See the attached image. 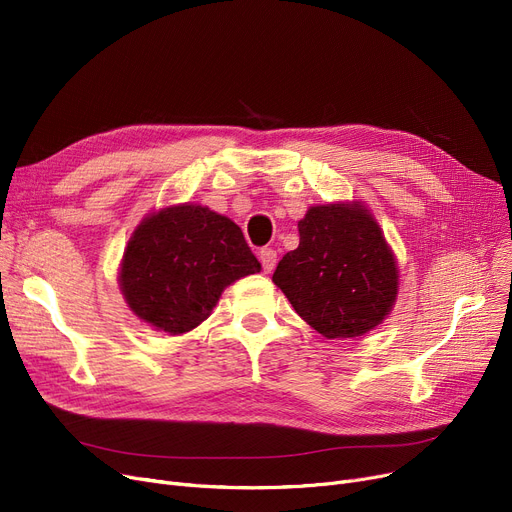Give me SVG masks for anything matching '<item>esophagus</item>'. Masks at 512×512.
<instances>
[{
	"label": "esophagus",
	"instance_id": "1",
	"mask_svg": "<svg viewBox=\"0 0 512 512\" xmlns=\"http://www.w3.org/2000/svg\"><path fill=\"white\" fill-rule=\"evenodd\" d=\"M259 259H261V267L265 274H270L274 267H276V261H278V253L274 249H261L259 251Z\"/></svg>",
	"mask_w": 512,
	"mask_h": 512
}]
</instances>
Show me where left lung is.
<instances>
[{"label": "left lung", "mask_w": 512, "mask_h": 512, "mask_svg": "<svg viewBox=\"0 0 512 512\" xmlns=\"http://www.w3.org/2000/svg\"><path fill=\"white\" fill-rule=\"evenodd\" d=\"M299 236L272 278L294 311L326 338H353L382 324L398 270L371 213L359 203L311 207Z\"/></svg>", "instance_id": "8db88e82"}]
</instances>
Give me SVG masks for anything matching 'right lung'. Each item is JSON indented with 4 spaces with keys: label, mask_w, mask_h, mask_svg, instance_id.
<instances>
[{
    "label": "right lung",
    "mask_w": 512,
    "mask_h": 512,
    "mask_svg": "<svg viewBox=\"0 0 512 512\" xmlns=\"http://www.w3.org/2000/svg\"><path fill=\"white\" fill-rule=\"evenodd\" d=\"M261 270L242 230L201 205L159 211L134 230L120 270L130 309L184 334L209 317L228 284Z\"/></svg>",
    "instance_id": "1"
}]
</instances>
